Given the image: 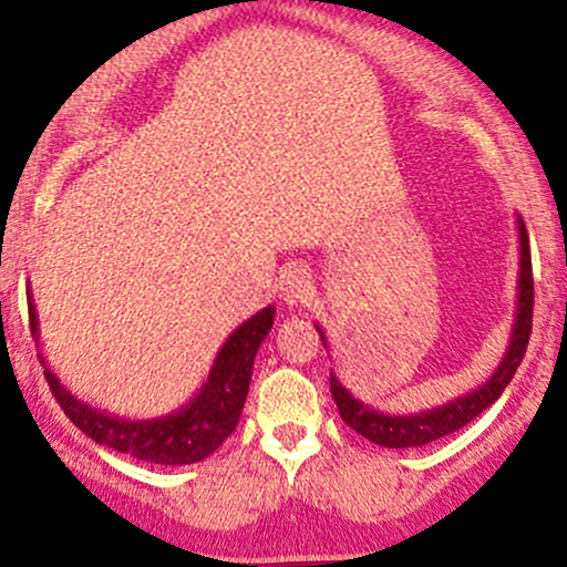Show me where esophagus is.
<instances>
[{"label": "esophagus", "mask_w": 567, "mask_h": 567, "mask_svg": "<svg viewBox=\"0 0 567 567\" xmlns=\"http://www.w3.org/2000/svg\"><path fill=\"white\" fill-rule=\"evenodd\" d=\"M309 296H311L309 271L301 269V266H290V269L282 275V279H279V298H282V303L285 306L306 303V298Z\"/></svg>", "instance_id": "esophagus-1"}]
</instances>
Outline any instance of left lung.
<instances>
[{
    "label": "left lung",
    "instance_id": "obj_1",
    "mask_svg": "<svg viewBox=\"0 0 567 567\" xmlns=\"http://www.w3.org/2000/svg\"><path fill=\"white\" fill-rule=\"evenodd\" d=\"M517 237H519V277H517V309H514V324L509 336V347L501 357L498 368L493 370L491 379L480 383L472 392L455 396L440 408L419 410L410 415H392L365 405L357 400L354 394L338 381V375L330 370V394H333L338 413L357 434L375 442L383 447H421L429 442L445 437L455 429L466 426L472 419H477L485 408H491L498 400L506 383L517 373L519 362H523L525 349H528V338L533 328V264H530V245L528 231H525L523 218L517 216ZM320 333L324 349H328V338H324L320 324H315Z\"/></svg>",
    "mask_w": 567,
    "mask_h": 567
}]
</instances>
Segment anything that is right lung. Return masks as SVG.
Listing matches in <instances>:
<instances>
[{
	"instance_id": "add662e5",
	"label": "right lung",
	"mask_w": 567,
	"mask_h": 567,
	"mask_svg": "<svg viewBox=\"0 0 567 567\" xmlns=\"http://www.w3.org/2000/svg\"><path fill=\"white\" fill-rule=\"evenodd\" d=\"M275 306H266L250 320L239 324L220 347L199 392L184 408L167 415H157V419H122L109 410L90 405L63 386L42 354H39V360H42L44 379H48L58 405L95 445L114 447L116 453H127L138 461H148V464H197V461L216 453L220 442L237 429L247 389H250L252 362H256L258 347L275 324ZM29 322L31 333L39 341V317L31 292Z\"/></svg>"
}]
</instances>
